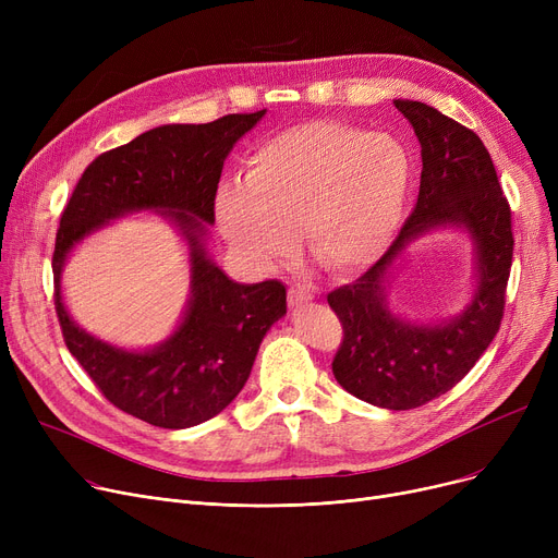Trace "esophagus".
<instances>
[{
    "mask_svg": "<svg viewBox=\"0 0 558 558\" xmlns=\"http://www.w3.org/2000/svg\"><path fill=\"white\" fill-rule=\"evenodd\" d=\"M312 299H314L312 291H310L305 284L289 287V305H291V307H299V305H303V303H310Z\"/></svg>",
    "mask_w": 558,
    "mask_h": 558,
    "instance_id": "obj_1",
    "label": "esophagus"
}]
</instances>
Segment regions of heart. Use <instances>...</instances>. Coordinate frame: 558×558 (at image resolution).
Returning <instances> with one entry per match:
<instances>
[{"label": "heart", "instance_id": "1", "mask_svg": "<svg viewBox=\"0 0 558 558\" xmlns=\"http://www.w3.org/2000/svg\"><path fill=\"white\" fill-rule=\"evenodd\" d=\"M412 179V154L389 133L301 124L262 142L246 158L242 183L219 192L217 223L257 271L294 248L301 230L314 262L350 276L389 246Z\"/></svg>", "mask_w": 558, "mask_h": 558}]
</instances>
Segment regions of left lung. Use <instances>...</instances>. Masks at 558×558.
<instances>
[{
  "mask_svg": "<svg viewBox=\"0 0 558 558\" xmlns=\"http://www.w3.org/2000/svg\"><path fill=\"white\" fill-rule=\"evenodd\" d=\"M421 142L416 208L373 267L328 294L343 326L332 373L355 398L402 412L450 391L500 330L513 257L511 210L484 142L436 108L396 99ZM441 227L469 232L476 251V289L452 319L423 325L388 307L390 274L405 246Z\"/></svg>",
  "mask_w": 558,
  "mask_h": 558,
  "instance_id": "8db88e82",
  "label": "left lung"
}]
</instances>
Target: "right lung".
I'll return each instance as SVG.
<instances>
[{"mask_svg": "<svg viewBox=\"0 0 558 558\" xmlns=\"http://www.w3.org/2000/svg\"><path fill=\"white\" fill-rule=\"evenodd\" d=\"M267 110L210 124H165L87 165L56 232V314L70 353L122 412L165 429L210 421L238 398L259 343L287 314L278 280H230L208 253L223 160ZM135 211L165 216L191 251V299L182 324L154 349L126 351L85 333L62 303L69 253L110 220Z\"/></svg>", "mask_w": 558, "mask_h": 558, "instance_id": "1", "label": "right lung"}]
</instances>
